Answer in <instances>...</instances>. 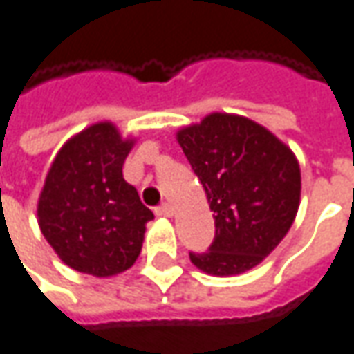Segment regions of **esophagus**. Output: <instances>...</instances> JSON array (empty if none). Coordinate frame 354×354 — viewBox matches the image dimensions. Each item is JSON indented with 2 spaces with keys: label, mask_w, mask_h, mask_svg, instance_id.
I'll return each instance as SVG.
<instances>
[{
  "label": "esophagus",
  "mask_w": 354,
  "mask_h": 354,
  "mask_svg": "<svg viewBox=\"0 0 354 354\" xmlns=\"http://www.w3.org/2000/svg\"><path fill=\"white\" fill-rule=\"evenodd\" d=\"M155 215L157 217H172V207L168 205V203H162V205H158L155 209Z\"/></svg>",
  "instance_id": "obj_1"
}]
</instances>
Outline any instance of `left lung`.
Listing matches in <instances>:
<instances>
[{
	"mask_svg": "<svg viewBox=\"0 0 354 354\" xmlns=\"http://www.w3.org/2000/svg\"><path fill=\"white\" fill-rule=\"evenodd\" d=\"M178 143L203 184L215 218L211 246L189 252L192 263L217 277L256 268L297 217V157L263 126L221 112L180 129Z\"/></svg>",
	"mask_w": 354,
	"mask_h": 354,
	"instance_id": "8db88e82",
	"label": "left lung"
}]
</instances>
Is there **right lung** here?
Masks as SVG:
<instances>
[{
  "label": "right lung",
  "instance_id": "add662e5",
  "mask_svg": "<svg viewBox=\"0 0 354 354\" xmlns=\"http://www.w3.org/2000/svg\"><path fill=\"white\" fill-rule=\"evenodd\" d=\"M133 141L110 122L71 137L48 170L38 225L59 259L75 271L110 277L141 254L145 225L155 218L122 167Z\"/></svg>",
  "mask_w": 354,
  "mask_h": 354
}]
</instances>
